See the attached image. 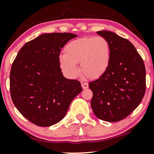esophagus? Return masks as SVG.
Masks as SVG:
<instances>
[{
  "instance_id": "obj_1",
  "label": "esophagus",
  "mask_w": 154,
  "mask_h": 154,
  "mask_svg": "<svg viewBox=\"0 0 154 154\" xmlns=\"http://www.w3.org/2000/svg\"><path fill=\"white\" fill-rule=\"evenodd\" d=\"M81 85H82V89H87L88 88V84L86 82H81Z\"/></svg>"
}]
</instances>
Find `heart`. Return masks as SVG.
Instances as JSON below:
<instances>
[{
  "mask_svg": "<svg viewBox=\"0 0 154 154\" xmlns=\"http://www.w3.org/2000/svg\"><path fill=\"white\" fill-rule=\"evenodd\" d=\"M59 56V65L63 73L70 78L79 75L77 63L88 79H98L105 74L111 60V46L103 37H83L72 40Z\"/></svg>",
  "mask_w": 154,
  "mask_h": 154,
  "instance_id": "b5f03b06",
  "label": "heart"
}]
</instances>
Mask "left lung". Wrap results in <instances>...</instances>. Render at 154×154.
<instances>
[{"mask_svg": "<svg viewBox=\"0 0 154 154\" xmlns=\"http://www.w3.org/2000/svg\"><path fill=\"white\" fill-rule=\"evenodd\" d=\"M111 46V60L103 75L89 83L91 107L98 119L109 122L128 116L146 92V68L142 57L127 39L110 31H98Z\"/></svg>", "mask_w": 154, "mask_h": 154, "instance_id": "8db88e82", "label": "left lung"}]
</instances>
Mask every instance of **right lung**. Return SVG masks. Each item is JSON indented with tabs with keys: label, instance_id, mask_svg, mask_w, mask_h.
<instances>
[{
	"label": "right lung",
	"instance_id": "obj_1",
	"mask_svg": "<svg viewBox=\"0 0 154 154\" xmlns=\"http://www.w3.org/2000/svg\"><path fill=\"white\" fill-rule=\"evenodd\" d=\"M76 37L67 32L40 35L23 45L12 63V101L34 125L49 127L59 122L82 91L79 81L63 77L59 65L61 48Z\"/></svg>",
	"mask_w": 154,
	"mask_h": 154
}]
</instances>
